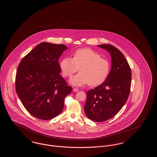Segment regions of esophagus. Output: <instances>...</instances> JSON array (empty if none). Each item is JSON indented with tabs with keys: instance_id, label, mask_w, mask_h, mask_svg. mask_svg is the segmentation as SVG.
<instances>
[{
	"instance_id": "1",
	"label": "esophagus",
	"mask_w": 157,
	"mask_h": 157,
	"mask_svg": "<svg viewBox=\"0 0 157 157\" xmlns=\"http://www.w3.org/2000/svg\"><path fill=\"white\" fill-rule=\"evenodd\" d=\"M78 90H78V88H75L73 89V91H74V92H78Z\"/></svg>"
}]
</instances>
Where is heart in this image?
I'll list each match as a JSON object with an SVG mask.
<instances>
[{"instance_id":"1","label":"heart","mask_w":157,"mask_h":157,"mask_svg":"<svg viewBox=\"0 0 157 157\" xmlns=\"http://www.w3.org/2000/svg\"><path fill=\"white\" fill-rule=\"evenodd\" d=\"M60 67L65 77L71 76L79 68L80 73L70 79V82L76 86L88 83L91 86H98L104 82L110 70L108 60L101 58L100 54L89 48L77 50L74 58H63Z\"/></svg>"}]
</instances>
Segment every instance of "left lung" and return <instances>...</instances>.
Wrapping results in <instances>:
<instances>
[{
	"label": "left lung",
	"mask_w": 157,
	"mask_h": 157,
	"mask_svg": "<svg viewBox=\"0 0 157 157\" xmlns=\"http://www.w3.org/2000/svg\"><path fill=\"white\" fill-rule=\"evenodd\" d=\"M98 46L110 53L111 69L105 82L87 92L84 111L89 119L100 122L112 118L126 103L132 74L126 58L119 49L108 44Z\"/></svg>",
	"instance_id": "8db88e82"
}]
</instances>
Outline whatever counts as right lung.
I'll use <instances>...</instances> for the list:
<instances>
[{
  "label": "right lung",
  "instance_id": "right-lung-1",
  "mask_svg": "<svg viewBox=\"0 0 157 157\" xmlns=\"http://www.w3.org/2000/svg\"><path fill=\"white\" fill-rule=\"evenodd\" d=\"M67 48L42 42L21 61L16 75V91L25 109L38 119L49 120L63 110L72 91L60 75L58 60Z\"/></svg>",
  "mask_w": 157,
  "mask_h": 157
}]
</instances>
